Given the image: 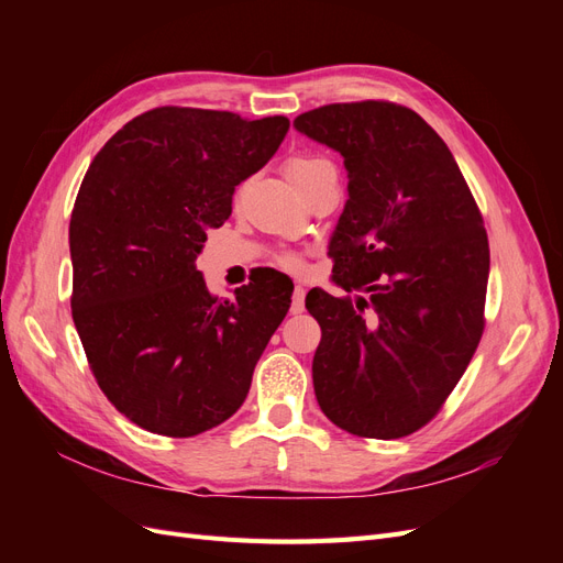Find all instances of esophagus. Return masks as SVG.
Masks as SVG:
<instances>
[{
    "label": "esophagus",
    "mask_w": 563,
    "mask_h": 563,
    "mask_svg": "<svg viewBox=\"0 0 563 563\" xmlns=\"http://www.w3.org/2000/svg\"><path fill=\"white\" fill-rule=\"evenodd\" d=\"M305 310V288L296 286L294 288V298H291V312L300 314Z\"/></svg>",
    "instance_id": "obj_1"
}]
</instances>
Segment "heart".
I'll list each match as a JSON object with an SVG mask.
<instances>
[{
  "label": "heart",
  "instance_id": "heart-1",
  "mask_svg": "<svg viewBox=\"0 0 563 563\" xmlns=\"http://www.w3.org/2000/svg\"><path fill=\"white\" fill-rule=\"evenodd\" d=\"M331 162H327V159H321V157H314V155H296V157H291L286 162V166H284V174H286V178L291 180L298 190H302L305 185H308L310 180H314L319 174H323V172H331ZM284 265L286 267H291V269H296L298 267V261L296 258H286L284 261Z\"/></svg>",
  "mask_w": 563,
  "mask_h": 563
}]
</instances>
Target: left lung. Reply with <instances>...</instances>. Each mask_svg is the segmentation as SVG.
Masks as SVG:
<instances>
[{
	"instance_id": "1",
	"label": "left lung",
	"mask_w": 563,
	"mask_h": 563,
	"mask_svg": "<svg viewBox=\"0 0 563 563\" xmlns=\"http://www.w3.org/2000/svg\"><path fill=\"white\" fill-rule=\"evenodd\" d=\"M340 152L345 209L329 253L333 282L312 288L319 321L314 395L340 430L399 439L428 424L463 378L484 333L488 236L446 143L387 100L333 103L294 119Z\"/></svg>"
}]
</instances>
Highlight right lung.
Instances as JSON below:
<instances>
[{
    "mask_svg": "<svg viewBox=\"0 0 563 563\" xmlns=\"http://www.w3.org/2000/svg\"><path fill=\"white\" fill-rule=\"evenodd\" d=\"M286 131V117L155 108L119 129L81 180L73 319L100 389L147 432L195 437L236 413L291 308L294 282L279 272L220 300L195 267L234 187Z\"/></svg>",
    "mask_w": 563,
    "mask_h": 563,
    "instance_id": "add662e5",
    "label": "right lung"
}]
</instances>
